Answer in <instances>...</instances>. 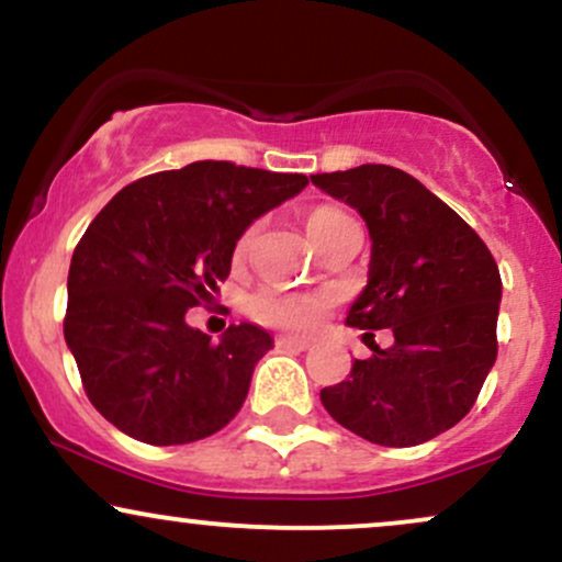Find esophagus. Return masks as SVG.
<instances>
[{
    "mask_svg": "<svg viewBox=\"0 0 562 562\" xmlns=\"http://www.w3.org/2000/svg\"><path fill=\"white\" fill-rule=\"evenodd\" d=\"M277 348H282V351H306L308 348V340H301V338H288V335H280V338L274 340Z\"/></svg>",
    "mask_w": 562,
    "mask_h": 562,
    "instance_id": "esophagus-1",
    "label": "esophagus"
}]
</instances>
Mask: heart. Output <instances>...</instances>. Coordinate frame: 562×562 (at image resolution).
<instances>
[{
	"label": "heart",
	"mask_w": 562,
	"mask_h": 562,
	"mask_svg": "<svg viewBox=\"0 0 562 562\" xmlns=\"http://www.w3.org/2000/svg\"><path fill=\"white\" fill-rule=\"evenodd\" d=\"M346 218L344 211L333 209V205H319V209L306 214V232L317 248L330 237L335 224ZM256 227L245 229L240 240L235 245V259H245L254 245ZM338 301L335 290H261L248 301L250 317L261 325L274 327V330L285 333H308L327 317V312Z\"/></svg>",
	"instance_id": "1"
}]
</instances>
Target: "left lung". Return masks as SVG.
<instances>
[{
    "label": "left lung",
    "instance_id": "left-lung-1",
    "mask_svg": "<svg viewBox=\"0 0 562 562\" xmlns=\"http://www.w3.org/2000/svg\"><path fill=\"white\" fill-rule=\"evenodd\" d=\"M312 182L353 205L372 237L370 280L346 322L393 333L391 348L372 344L348 380L322 389V404L380 447L430 441L473 409L494 367L502 280L492 250L402 169L364 164Z\"/></svg>",
    "mask_w": 562,
    "mask_h": 562
}]
</instances>
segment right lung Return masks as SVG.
Instances as JSON below:
<instances>
[{
  "label": "right lung",
  "mask_w": 562,
  "mask_h": 562,
  "mask_svg": "<svg viewBox=\"0 0 562 562\" xmlns=\"http://www.w3.org/2000/svg\"><path fill=\"white\" fill-rule=\"evenodd\" d=\"M303 173L195 160L126 184L76 245L66 344L94 409L153 447L214 436L240 412L272 338L229 325L218 344L187 325L229 277L240 235Z\"/></svg>",
  "instance_id": "right-lung-1"
}]
</instances>
